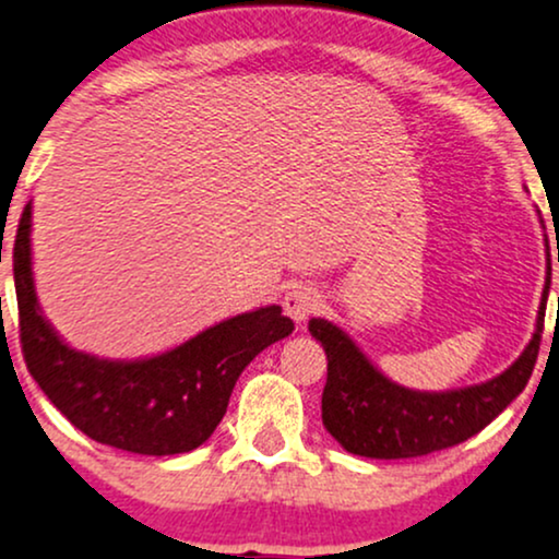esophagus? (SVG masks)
<instances>
[{
	"label": "esophagus",
	"mask_w": 559,
	"mask_h": 559,
	"mask_svg": "<svg viewBox=\"0 0 559 559\" xmlns=\"http://www.w3.org/2000/svg\"><path fill=\"white\" fill-rule=\"evenodd\" d=\"M317 307H320V294H317L312 286L299 284L284 296V312L292 317L296 324L307 322L309 314H312Z\"/></svg>",
	"instance_id": "obj_1"
}]
</instances>
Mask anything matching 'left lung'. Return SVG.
I'll return each mask as SVG.
<instances>
[{
    "label": "left lung",
    "instance_id": "left-lung-1",
    "mask_svg": "<svg viewBox=\"0 0 559 559\" xmlns=\"http://www.w3.org/2000/svg\"><path fill=\"white\" fill-rule=\"evenodd\" d=\"M549 284L552 265L547 260L539 317L524 353L496 379L449 392L407 390L386 379L337 324L320 317L309 320V332L328 353V384L322 392L324 428L345 451L369 459L426 456L479 433L524 392L532 377Z\"/></svg>",
    "mask_w": 559,
    "mask_h": 559
}]
</instances>
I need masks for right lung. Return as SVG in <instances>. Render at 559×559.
Instances as JSON below:
<instances>
[{
    "label": "right lung",
    "instance_id": "right-lung-1",
    "mask_svg": "<svg viewBox=\"0 0 559 559\" xmlns=\"http://www.w3.org/2000/svg\"><path fill=\"white\" fill-rule=\"evenodd\" d=\"M31 216L27 203L12 265L23 356L46 397L92 441L131 454H186L209 441L245 366L267 345L292 335L294 322L273 304L229 317L178 348L136 361H108L69 348L35 296Z\"/></svg>",
    "mask_w": 559,
    "mask_h": 559
}]
</instances>
